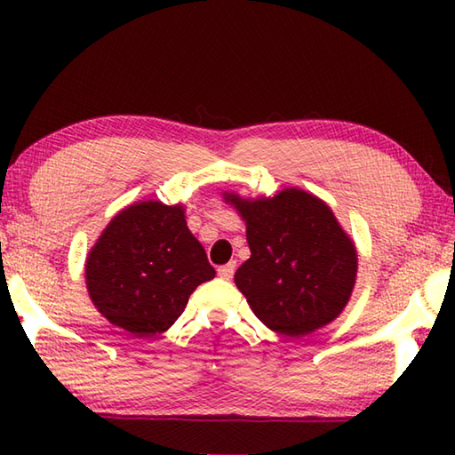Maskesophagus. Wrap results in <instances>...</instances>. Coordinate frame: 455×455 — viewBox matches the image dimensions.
I'll return each mask as SVG.
<instances>
[{"instance_id":"esophagus-1","label":"esophagus","mask_w":455,"mask_h":455,"mask_svg":"<svg viewBox=\"0 0 455 455\" xmlns=\"http://www.w3.org/2000/svg\"><path fill=\"white\" fill-rule=\"evenodd\" d=\"M235 268H236V263L222 265V267H219V276H220V279H225V281H230V279H233V275H235Z\"/></svg>"}]
</instances>
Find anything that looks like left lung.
<instances>
[{"mask_svg": "<svg viewBox=\"0 0 455 455\" xmlns=\"http://www.w3.org/2000/svg\"><path fill=\"white\" fill-rule=\"evenodd\" d=\"M246 222L251 259L235 283L252 313L284 337H303L339 317L357 276V251L333 211L301 188L273 198L225 195Z\"/></svg>", "mask_w": 455, "mask_h": 455, "instance_id": "8db88e82", "label": "left lung"}]
</instances>
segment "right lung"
Instances as JSON below:
<instances>
[{
    "instance_id": "obj_1",
    "label": "right lung",
    "mask_w": 455,
    "mask_h": 455,
    "mask_svg": "<svg viewBox=\"0 0 455 455\" xmlns=\"http://www.w3.org/2000/svg\"><path fill=\"white\" fill-rule=\"evenodd\" d=\"M214 268L184 220L180 204L144 200L126 206L100 235L86 260V287L104 317L132 337L172 325Z\"/></svg>"
}]
</instances>
